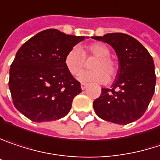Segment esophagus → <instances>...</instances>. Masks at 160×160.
Instances as JSON below:
<instances>
[{
  "label": "esophagus",
  "mask_w": 160,
  "mask_h": 160,
  "mask_svg": "<svg viewBox=\"0 0 160 160\" xmlns=\"http://www.w3.org/2000/svg\"><path fill=\"white\" fill-rule=\"evenodd\" d=\"M88 85L87 83H81V88L83 90L86 89V88H88Z\"/></svg>",
  "instance_id": "1"
}]
</instances>
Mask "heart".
<instances>
[{
    "mask_svg": "<svg viewBox=\"0 0 160 160\" xmlns=\"http://www.w3.org/2000/svg\"><path fill=\"white\" fill-rule=\"evenodd\" d=\"M110 48L101 42H95L87 46L83 50L74 47L71 49L64 58V64L71 74L77 76L83 70L85 58L94 57L96 61L91 67L92 71L80 75L83 82L106 83L116 77L119 66L117 62L110 56Z\"/></svg>",
    "mask_w": 160,
    "mask_h": 160,
    "instance_id": "obj_1",
    "label": "heart"
}]
</instances>
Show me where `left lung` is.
Returning <instances> with one entry per match:
<instances>
[{
  "mask_svg": "<svg viewBox=\"0 0 160 160\" xmlns=\"http://www.w3.org/2000/svg\"><path fill=\"white\" fill-rule=\"evenodd\" d=\"M110 44L119 59V70L112 88H102L94 100L96 114L107 122L128 124L141 118L155 92V65L148 50L123 33L93 37Z\"/></svg>",
  "mask_w": 160,
  "mask_h": 160,
  "instance_id": "left-lung-1",
  "label": "left lung"
}]
</instances>
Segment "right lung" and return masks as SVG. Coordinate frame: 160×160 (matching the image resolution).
<instances>
[{
    "instance_id": "right-lung-1",
    "label": "right lung",
    "mask_w": 160,
    "mask_h": 160,
    "mask_svg": "<svg viewBox=\"0 0 160 160\" xmlns=\"http://www.w3.org/2000/svg\"><path fill=\"white\" fill-rule=\"evenodd\" d=\"M85 37L46 29L32 37L12 62L9 88L14 107L32 122L61 119L68 114L81 85L65 67L67 52Z\"/></svg>"
}]
</instances>
